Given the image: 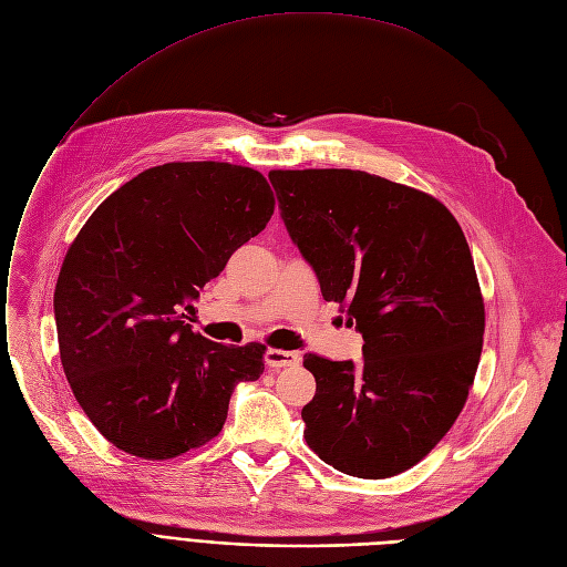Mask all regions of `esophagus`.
<instances>
[{
  "label": "esophagus",
  "instance_id": "1",
  "mask_svg": "<svg viewBox=\"0 0 567 567\" xmlns=\"http://www.w3.org/2000/svg\"><path fill=\"white\" fill-rule=\"evenodd\" d=\"M266 363L270 368H292L299 363V357L295 352H288V350H268L266 352Z\"/></svg>",
  "mask_w": 567,
  "mask_h": 567
}]
</instances>
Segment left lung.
Instances as JSON below:
<instances>
[{
  "label": "left lung",
  "mask_w": 567,
  "mask_h": 567,
  "mask_svg": "<svg viewBox=\"0 0 567 567\" xmlns=\"http://www.w3.org/2000/svg\"><path fill=\"white\" fill-rule=\"evenodd\" d=\"M290 240L322 297L344 303L363 361L303 357L316 395L303 439L338 472L385 478L458 417L482 357L484 299L454 215L361 169H272Z\"/></svg>",
  "instance_id": "8db88e82"
}]
</instances>
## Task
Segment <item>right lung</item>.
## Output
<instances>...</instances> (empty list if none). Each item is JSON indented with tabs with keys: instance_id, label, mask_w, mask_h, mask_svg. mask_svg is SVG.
<instances>
[{
	"instance_id": "add662e5",
	"label": "right lung",
	"mask_w": 567,
	"mask_h": 567,
	"mask_svg": "<svg viewBox=\"0 0 567 567\" xmlns=\"http://www.w3.org/2000/svg\"><path fill=\"white\" fill-rule=\"evenodd\" d=\"M275 213L260 172L165 163L106 197L68 249L54 292L63 372L117 450L163 461L220 433L266 347L195 333L186 311Z\"/></svg>"
}]
</instances>
